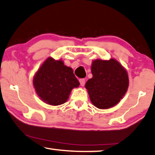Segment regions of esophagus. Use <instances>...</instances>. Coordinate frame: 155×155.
Wrapping results in <instances>:
<instances>
[{
	"instance_id": "esophagus-1",
	"label": "esophagus",
	"mask_w": 155,
	"mask_h": 155,
	"mask_svg": "<svg viewBox=\"0 0 155 155\" xmlns=\"http://www.w3.org/2000/svg\"><path fill=\"white\" fill-rule=\"evenodd\" d=\"M79 81H80V85H81V86H82V87L84 86V84H85V80L83 79V78H82V79H80Z\"/></svg>"
}]
</instances>
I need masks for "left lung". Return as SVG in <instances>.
Here are the masks:
<instances>
[{"instance_id": "1", "label": "left lung", "mask_w": 155, "mask_h": 155, "mask_svg": "<svg viewBox=\"0 0 155 155\" xmlns=\"http://www.w3.org/2000/svg\"><path fill=\"white\" fill-rule=\"evenodd\" d=\"M93 77L85 84L90 100L96 107L107 109L118 104L127 92L129 78L118 61L94 60L91 66Z\"/></svg>"}]
</instances>
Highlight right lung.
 <instances>
[{
	"mask_svg": "<svg viewBox=\"0 0 155 155\" xmlns=\"http://www.w3.org/2000/svg\"><path fill=\"white\" fill-rule=\"evenodd\" d=\"M33 85L40 98L51 105L66 102L71 90L79 87L80 82L73 69L67 67L61 60L48 58L35 74Z\"/></svg>",
	"mask_w": 155,
	"mask_h": 155,
	"instance_id": "add662e5",
	"label": "right lung"
}]
</instances>
